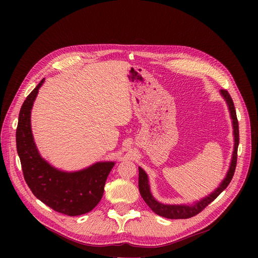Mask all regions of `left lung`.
Masks as SVG:
<instances>
[{
  "label": "left lung",
  "instance_id": "1",
  "mask_svg": "<svg viewBox=\"0 0 258 258\" xmlns=\"http://www.w3.org/2000/svg\"><path fill=\"white\" fill-rule=\"evenodd\" d=\"M221 94L226 99L228 106H229V111L230 115H231L232 122H233V133H234V151L232 155V160H231V165H230V168L228 170V173L226 175V178L218 187L216 190H214L209 197H206L203 199L202 201L198 202L196 205L192 206H188V205H164L161 204L158 201L154 199V197L151 194L150 190V184H148V178L145 171L139 167V191L141 197L143 198L144 202L147 204V206L150 207L156 214L163 216V218L171 219V220H178V219H189L192 218V216L199 214L201 211L204 210L211 202H213L216 198H218L227 186L231 182L233 174L236 168V161H237V148H238V143H239V132H238V121L236 117V111L234 107L233 100L230 96V94L228 93L227 90H221Z\"/></svg>",
  "mask_w": 258,
  "mask_h": 258
}]
</instances>
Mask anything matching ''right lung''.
Returning <instances> with one entry per match:
<instances>
[{
  "label": "right lung",
  "instance_id": "obj_1",
  "mask_svg": "<svg viewBox=\"0 0 258 258\" xmlns=\"http://www.w3.org/2000/svg\"><path fill=\"white\" fill-rule=\"evenodd\" d=\"M44 80L27 96L19 115L16 139L24 179L32 194L53 210L69 216L85 214L101 200L107 175L115 163L98 162L87 169L64 172L42 159L33 141L30 113Z\"/></svg>",
  "mask_w": 258,
  "mask_h": 258
}]
</instances>
